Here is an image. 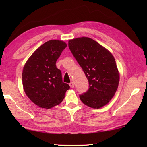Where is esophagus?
I'll use <instances>...</instances> for the list:
<instances>
[{"mask_svg":"<svg viewBox=\"0 0 147 147\" xmlns=\"http://www.w3.org/2000/svg\"><path fill=\"white\" fill-rule=\"evenodd\" d=\"M69 86H70V87H71V88H74V83H73V82H71V83H69Z\"/></svg>","mask_w":147,"mask_h":147,"instance_id":"1","label":"esophagus"}]
</instances>
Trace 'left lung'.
<instances>
[{"label": "left lung", "mask_w": 147, "mask_h": 147, "mask_svg": "<svg viewBox=\"0 0 147 147\" xmlns=\"http://www.w3.org/2000/svg\"><path fill=\"white\" fill-rule=\"evenodd\" d=\"M69 48L82 67L89 89L80 96L84 104L93 109L104 107L116 92L120 75L111 52L88 37L69 40Z\"/></svg>", "instance_id": "obj_1"}]
</instances>
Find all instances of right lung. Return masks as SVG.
Here are the masks:
<instances>
[{"mask_svg": "<svg viewBox=\"0 0 147 147\" xmlns=\"http://www.w3.org/2000/svg\"><path fill=\"white\" fill-rule=\"evenodd\" d=\"M66 47L62 40H49L39 47L24 65L23 90L30 100L40 107L47 109L59 105L70 88L62 82L61 72L55 65Z\"/></svg>", "mask_w": 147, "mask_h": 147, "instance_id": "1", "label": "right lung"}]
</instances>
